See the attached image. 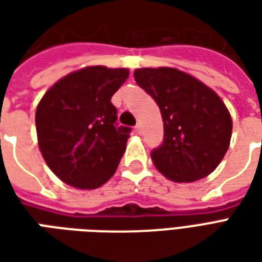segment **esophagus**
<instances>
[{
    "label": "esophagus",
    "instance_id": "34e87169",
    "mask_svg": "<svg viewBox=\"0 0 262 262\" xmlns=\"http://www.w3.org/2000/svg\"><path fill=\"white\" fill-rule=\"evenodd\" d=\"M135 130H136V133H139V135H140V133H142V125H140V123H139V125H136Z\"/></svg>",
    "mask_w": 262,
    "mask_h": 262
}]
</instances>
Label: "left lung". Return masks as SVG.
Here are the masks:
<instances>
[{
    "label": "left lung",
    "instance_id": "left-lung-1",
    "mask_svg": "<svg viewBox=\"0 0 262 262\" xmlns=\"http://www.w3.org/2000/svg\"><path fill=\"white\" fill-rule=\"evenodd\" d=\"M135 80L159 105L164 123V142L150 154L156 168L174 182H193L213 172L230 146L233 129L222 98L172 67L137 69Z\"/></svg>",
    "mask_w": 262,
    "mask_h": 262
}]
</instances>
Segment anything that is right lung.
<instances>
[{
    "label": "right lung",
    "instance_id": "obj_1",
    "mask_svg": "<svg viewBox=\"0 0 262 262\" xmlns=\"http://www.w3.org/2000/svg\"><path fill=\"white\" fill-rule=\"evenodd\" d=\"M127 77V69L88 66L54 82L37 103L39 150L67 185L95 189L115 174L130 129L116 127L111 98Z\"/></svg>",
    "mask_w": 262,
    "mask_h": 262
}]
</instances>
